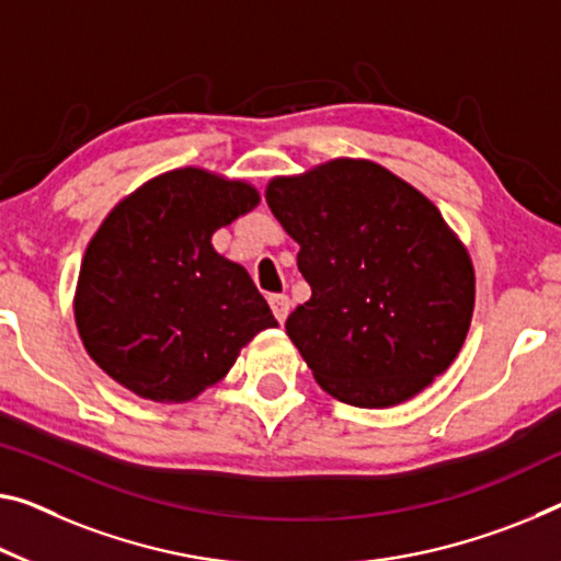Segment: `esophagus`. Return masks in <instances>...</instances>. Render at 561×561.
I'll list each match as a JSON object with an SVG mask.
<instances>
[{
  "instance_id": "1",
  "label": "esophagus",
  "mask_w": 561,
  "mask_h": 561,
  "mask_svg": "<svg viewBox=\"0 0 561 561\" xmlns=\"http://www.w3.org/2000/svg\"><path fill=\"white\" fill-rule=\"evenodd\" d=\"M268 304H271V308H273L275 318H278L280 323L286 321L288 313H290V298L283 296V293H278V296H271V298H268Z\"/></svg>"
}]
</instances>
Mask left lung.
Returning a JSON list of instances; mask_svg holds the SVG:
<instances>
[{
	"instance_id": "1",
	"label": "left lung",
	"mask_w": 561,
	"mask_h": 561,
	"mask_svg": "<svg viewBox=\"0 0 561 561\" xmlns=\"http://www.w3.org/2000/svg\"><path fill=\"white\" fill-rule=\"evenodd\" d=\"M265 203L300 245L310 298L286 333L325 393L389 409L454 364L477 278L424 193L374 160L335 158L273 178Z\"/></svg>"
}]
</instances>
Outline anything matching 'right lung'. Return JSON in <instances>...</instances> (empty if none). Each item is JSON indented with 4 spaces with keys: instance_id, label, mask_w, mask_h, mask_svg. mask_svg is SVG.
<instances>
[{
    "instance_id": "1",
    "label": "right lung",
    "mask_w": 561,
    "mask_h": 561,
    "mask_svg": "<svg viewBox=\"0 0 561 561\" xmlns=\"http://www.w3.org/2000/svg\"><path fill=\"white\" fill-rule=\"evenodd\" d=\"M257 203L245 180L178 168L107 213L82 257L75 323L112 381L154 403L193 401L278 325L243 265L213 248Z\"/></svg>"
}]
</instances>
